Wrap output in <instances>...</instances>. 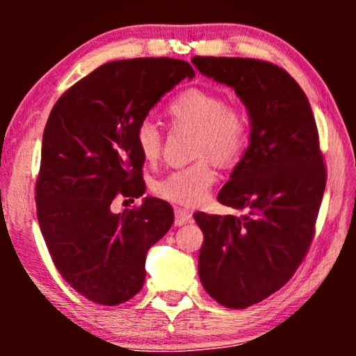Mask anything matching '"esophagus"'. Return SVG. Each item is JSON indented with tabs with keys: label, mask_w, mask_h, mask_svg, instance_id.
I'll use <instances>...</instances> for the list:
<instances>
[{
	"label": "esophagus",
	"mask_w": 356,
	"mask_h": 356,
	"mask_svg": "<svg viewBox=\"0 0 356 356\" xmlns=\"http://www.w3.org/2000/svg\"><path fill=\"white\" fill-rule=\"evenodd\" d=\"M193 220V213L188 211V209H181V207H177L175 209V225L177 227H181V225H186Z\"/></svg>",
	"instance_id": "esophagus-1"
}]
</instances>
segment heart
<instances>
[{"instance_id": "heart-1", "label": "heart", "mask_w": 356, "mask_h": 356, "mask_svg": "<svg viewBox=\"0 0 356 356\" xmlns=\"http://www.w3.org/2000/svg\"><path fill=\"white\" fill-rule=\"evenodd\" d=\"M173 126L196 131L194 155L202 157L188 167L173 170L154 184V191L165 201L179 206H196L207 197L217 175L209 158L232 165L245 152L250 138L248 120L235 106L216 92L188 89L178 94L165 108ZM162 133L150 120L140 121L136 129V144L145 162L152 163L162 152Z\"/></svg>"}]
</instances>
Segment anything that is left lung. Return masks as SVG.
<instances>
[{"instance_id": "8db88e82", "label": "left lung", "mask_w": 356, "mask_h": 356, "mask_svg": "<svg viewBox=\"0 0 356 356\" xmlns=\"http://www.w3.org/2000/svg\"><path fill=\"white\" fill-rule=\"evenodd\" d=\"M191 63L235 89L250 116V145L217 196L243 213H194L204 233L202 286L217 303L243 309L282 289L313 241L325 189L318 128L308 97L282 67L251 58Z\"/></svg>"}]
</instances>
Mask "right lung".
<instances>
[{
  "mask_svg": "<svg viewBox=\"0 0 356 356\" xmlns=\"http://www.w3.org/2000/svg\"><path fill=\"white\" fill-rule=\"evenodd\" d=\"M184 77L189 63L134 58L105 63L66 90L48 116L35 188L37 218L56 269L97 305L133 298L145 280V256L173 225L167 201L111 212L118 196L145 193L136 129Z\"/></svg>",
  "mask_w": 356,
  "mask_h": 356,
  "instance_id": "add662e5",
  "label": "right lung"
}]
</instances>
